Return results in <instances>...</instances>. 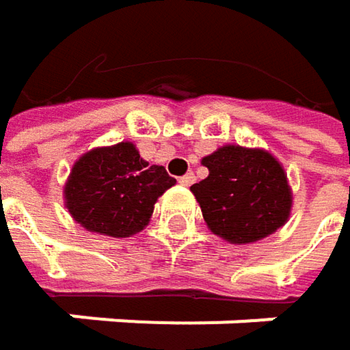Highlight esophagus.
Here are the masks:
<instances>
[{
  "label": "esophagus",
  "instance_id": "obj_1",
  "mask_svg": "<svg viewBox=\"0 0 350 350\" xmlns=\"http://www.w3.org/2000/svg\"><path fill=\"white\" fill-rule=\"evenodd\" d=\"M178 182H180L182 186H190V184H194V174L188 172V174H184L182 178H178Z\"/></svg>",
  "mask_w": 350,
  "mask_h": 350
}]
</instances>
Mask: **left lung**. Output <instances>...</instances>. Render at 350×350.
Segmentation results:
<instances>
[{"instance_id":"1","label":"left lung","mask_w":350,"mask_h":350,"mask_svg":"<svg viewBox=\"0 0 350 350\" xmlns=\"http://www.w3.org/2000/svg\"><path fill=\"white\" fill-rule=\"evenodd\" d=\"M202 166L208 176L190 190L217 237L255 243L288 223L292 188L284 166L267 150L227 144L204 156Z\"/></svg>"}]
</instances>
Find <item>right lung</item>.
Listing matches in <instances>:
<instances>
[{
  "mask_svg": "<svg viewBox=\"0 0 350 350\" xmlns=\"http://www.w3.org/2000/svg\"><path fill=\"white\" fill-rule=\"evenodd\" d=\"M176 184L164 166H150L131 142L83 154L64 184V204L81 227L107 237L146 229L156 200Z\"/></svg>",
  "mask_w": 350,
  "mask_h": 350,
  "instance_id": "right-lung-1",
  "label": "right lung"
}]
</instances>
